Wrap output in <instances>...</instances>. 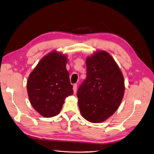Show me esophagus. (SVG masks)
I'll list each match as a JSON object with an SVG mask.
<instances>
[{
	"label": "esophagus",
	"instance_id": "34e87169",
	"mask_svg": "<svg viewBox=\"0 0 154 154\" xmlns=\"http://www.w3.org/2000/svg\"><path fill=\"white\" fill-rule=\"evenodd\" d=\"M73 91H74V93H76V91H77V84H74L73 85Z\"/></svg>",
	"mask_w": 154,
	"mask_h": 154
}]
</instances>
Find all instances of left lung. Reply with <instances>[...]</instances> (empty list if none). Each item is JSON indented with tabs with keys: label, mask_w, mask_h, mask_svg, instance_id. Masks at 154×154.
<instances>
[{
	"label": "left lung",
	"mask_w": 154,
	"mask_h": 154,
	"mask_svg": "<svg viewBox=\"0 0 154 154\" xmlns=\"http://www.w3.org/2000/svg\"><path fill=\"white\" fill-rule=\"evenodd\" d=\"M87 78L78 88V106L82 116L101 123L117 110L125 91L123 74L112 57L104 51L86 60Z\"/></svg>",
	"instance_id": "8db88e82"
}]
</instances>
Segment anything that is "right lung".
Here are the masks:
<instances>
[{
    "mask_svg": "<svg viewBox=\"0 0 154 154\" xmlns=\"http://www.w3.org/2000/svg\"><path fill=\"white\" fill-rule=\"evenodd\" d=\"M66 63V56L53 51L40 60L29 76L27 90L30 103L44 117L57 115L64 100L73 94Z\"/></svg>",
    "mask_w": 154,
    "mask_h": 154,
    "instance_id": "add662e5",
    "label": "right lung"
}]
</instances>
